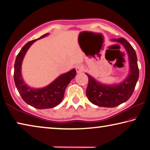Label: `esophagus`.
Returning a JSON list of instances; mask_svg holds the SVG:
<instances>
[{
    "instance_id": "esophagus-1",
    "label": "esophagus",
    "mask_w": 150,
    "mask_h": 150,
    "mask_svg": "<svg viewBox=\"0 0 150 150\" xmlns=\"http://www.w3.org/2000/svg\"><path fill=\"white\" fill-rule=\"evenodd\" d=\"M75 68H76V71H77V73H81L84 71V67H83V65H81V64L77 65V66H76Z\"/></svg>"
}]
</instances>
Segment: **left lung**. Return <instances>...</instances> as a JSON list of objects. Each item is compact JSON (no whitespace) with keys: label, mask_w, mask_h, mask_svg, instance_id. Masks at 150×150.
<instances>
[{"label":"left lung","mask_w":150,"mask_h":150,"mask_svg":"<svg viewBox=\"0 0 150 150\" xmlns=\"http://www.w3.org/2000/svg\"><path fill=\"white\" fill-rule=\"evenodd\" d=\"M122 44L125 48L128 56L130 71L125 79L118 84H103L95 78L86 73L88 84L86 95L90 102L101 107H115L125 103L132 95L139 77L137 55L132 46L123 38L111 40Z\"/></svg>","instance_id":"8db88e82"}]
</instances>
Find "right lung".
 <instances>
[{
	"label": "right lung",
	"instance_id": "add662e5",
	"mask_svg": "<svg viewBox=\"0 0 150 150\" xmlns=\"http://www.w3.org/2000/svg\"><path fill=\"white\" fill-rule=\"evenodd\" d=\"M48 34L49 33L25 44L17 55L14 63V79L18 91L24 102L38 109L52 108L59 105L64 97L66 87L76 75V70L73 69L59 76L46 87L40 88L30 87L24 82L21 73L22 63L24 55L35 41L47 36Z\"/></svg>",
	"mask_w": 150,
	"mask_h": 150
}]
</instances>
